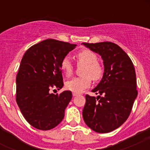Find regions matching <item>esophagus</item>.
I'll use <instances>...</instances> for the list:
<instances>
[{
	"mask_svg": "<svg viewBox=\"0 0 150 150\" xmlns=\"http://www.w3.org/2000/svg\"><path fill=\"white\" fill-rule=\"evenodd\" d=\"M72 95H73V96H79V94L76 93H72Z\"/></svg>",
	"mask_w": 150,
	"mask_h": 150,
	"instance_id": "34e87169",
	"label": "esophagus"
}]
</instances>
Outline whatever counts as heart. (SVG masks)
<instances>
[{"label": "heart", "mask_w": 150, "mask_h": 150, "mask_svg": "<svg viewBox=\"0 0 150 150\" xmlns=\"http://www.w3.org/2000/svg\"><path fill=\"white\" fill-rule=\"evenodd\" d=\"M78 64L84 66L82 70V77L74 78L65 83L66 89L76 93H79L91 85L92 79L99 81L103 75V69L98 63V57L90 50H82L75 55ZM62 72L65 76L69 77L72 75L74 67L70 59L65 57L60 64Z\"/></svg>", "instance_id": "1"}]
</instances>
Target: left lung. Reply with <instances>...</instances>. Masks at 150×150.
I'll use <instances>...</instances> for the list:
<instances>
[{"instance_id":"1","label":"left lung","mask_w":150,"mask_h":150,"mask_svg":"<svg viewBox=\"0 0 150 150\" xmlns=\"http://www.w3.org/2000/svg\"><path fill=\"white\" fill-rule=\"evenodd\" d=\"M82 44L100 54L104 66L102 79L92 90L99 96H86L83 119L96 132H110L128 119L137 97L135 68L128 54L115 43Z\"/></svg>"}]
</instances>
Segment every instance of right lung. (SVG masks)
<instances>
[{
	"instance_id": "right-lung-1",
	"label": "right lung",
	"mask_w": 150,
	"mask_h": 150,
	"mask_svg": "<svg viewBox=\"0 0 150 150\" xmlns=\"http://www.w3.org/2000/svg\"><path fill=\"white\" fill-rule=\"evenodd\" d=\"M77 45L48 39L25 53L16 77V102L28 122L40 130H50L61 123L72 98L71 92L50 93L64 86L60 64Z\"/></svg>"
}]
</instances>
